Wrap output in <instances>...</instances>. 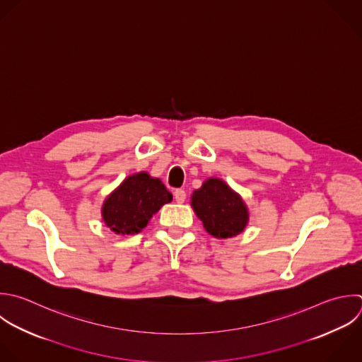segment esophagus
<instances>
[{
	"label": "esophagus",
	"mask_w": 362,
	"mask_h": 362,
	"mask_svg": "<svg viewBox=\"0 0 362 362\" xmlns=\"http://www.w3.org/2000/svg\"><path fill=\"white\" fill-rule=\"evenodd\" d=\"M174 198H175V201H177L178 204H182V202H185V199H187V194H185L184 189H177V191L174 192Z\"/></svg>",
	"instance_id": "esophagus-1"
}]
</instances>
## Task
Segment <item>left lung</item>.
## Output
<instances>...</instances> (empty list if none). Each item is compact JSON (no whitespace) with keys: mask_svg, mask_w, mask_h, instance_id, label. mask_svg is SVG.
Listing matches in <instances>:
<instances>
[{"mask_svg":"<svg viewBox=\"0 0 362 362\" xmlns=\"http://www.w3.org/2000/svg\"><path fill=\"white\" fill-rule=\"evenodd\" d=\"M192 208L208 233L215 238H232L247 223V209L240 197L218 178L206 180L192 194Z\"/></svg>","mask_w":362,"mask_h":362,"instance_id":"8db88e82","label":"left lung"}]
</instances>
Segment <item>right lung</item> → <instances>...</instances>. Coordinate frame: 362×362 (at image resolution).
Masks as SVG:
<instances>
[{
  "instance_id": "add662e5",
  "label": "right lung",
  "mask_w": 362,
  "mask_h": 362,
  "mask_svg": "<svg viewBox=\"0 0 362 362\" xmlns=\"http://www.w3.org/2000/svg\"><path fill=\"white\" fill-rule=\"evenodd\" d=\"M173 201V194L158 178L147 173L130 175L105 201V223L116 233L133 235L147 226L151 216Z\"/></svg>"
}]
</instances>
